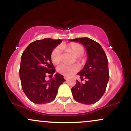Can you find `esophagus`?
Listing matches in <instances>:
<instances>
[{
	"instance_id": "1",
	"label": "esophagus",
	"mask_w": 131,
	"mask_h": 131,
	"mask_svg": "<svg viewBox=\"0 0 131 131\" xmlns=\"http://www.w3.org/2000/svg\"><path fill=\"white\" fill-rule=\"evenodd\" d=\"M64 79H65V80H66V81H67V79H68V77H67V76H64Z\"/></svg>"
}]
</instances>
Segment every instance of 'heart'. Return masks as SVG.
Returning a JSON list of instances; mask_svg holds the SVG:
<instances>
[{
	"label": "heart",
	"instance_id": "heart-1",
	"mask_svg": "<svg viewBox=\"0 0 131 131\" xmlns=\"http://www.w3.org/2000/svg\"><path fill=\"white\" fill-rule=\"evenodd\" d=\"M62 47L72 51L74 53V55L76 57H78V61H81V58L79 57L83 55L84 52L83 47L81 45L77 43H70L67 46H63ZM51 60H52V62L55 64H58L61 61L62 55H61V47L60 46L56 47L52 50V53H51ZM78 70V67L76 64L61 63L57 68L58 73L66 76H68L73 74L75 72L77 71Z\"/></svg>",
	"mask_w": 131,
	"mask_h": 131
}]
</instances>
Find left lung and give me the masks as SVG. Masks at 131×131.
I'll list each match as a JSON object with an SVG mask.
<instances>
[{"label":"left lung","instance_id":"1","mask_svg":"<svg viewBox=\"0 0 131 131\" xmlns=\"http://www.w3.org/2000/svg\"><path fill=\"white\" fill-rule=\"evenodd\" d=\"M83 44L86 49L88 60L84 67L78 73L81 80L85 79L84 84L76 81L71 89L73 98L76 102L85 105L94 104L99 101L106 91L109 80L108 61L102 46L97 42L88 38L70 40Z\"/></svg>","mask_w":131,"mask_h":131}]
</instances>
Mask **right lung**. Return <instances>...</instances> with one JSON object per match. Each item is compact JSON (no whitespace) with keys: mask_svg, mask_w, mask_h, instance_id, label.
Listing matches in <instances>:
<instances>
[{"mask_svg":"<svg viewBox=\"0 0 131 131\" xmlns=\"http://www.w3.org/2000/svg\"><path fill=\"white\" fill-rule=\"evenodd\" d=\"M61 39L46 38L37 40L26 48L21 55L19 78L22 89L31 102L45 104L53 101L58 89L65 80L63 76L56 74L50 81H46L47 75L53 76L55 67L51 61V53Z\"/></svg>","mask_w":131,"mask_h":131,"instance_id":"right-lung-1","label":"right lung"}]
</instances>
